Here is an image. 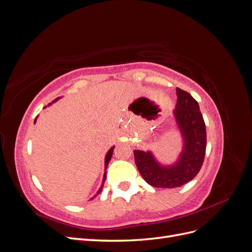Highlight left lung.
<instances>
[{"label": "left lung", "mask_w": 252, "mask_h": 252, "mask_svg": "<svg viewBox=\"0 0 252 252\" xmlns=\"http://www.w3.org/2000/svg\"><path fill=\"white\" fill-rule=\"evenodd\" d=\"M177 105L172 110L182 139V150L171 164L161 163L151 150H133L135 165L152 187L175 188L199 173L206 151V126L200 106L186 91L177 88Z\"/></svg>", "instance_id": "1"}]
</instances>
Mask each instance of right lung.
Wrapping results in <instances>:
<instances>
[{
    "mask_svg": "<svg viewBox=\"0 0 252 252\" xmlns=\"http://www.w3.org/2000/svg\"><path fill=\"white\" fill-rule=\"evenodd\" d=\"M60 98H61V97H57L56 100H53V101H52V103H49V104H48V106L52 105L53 103H56L57 101H59V100H60ZM45 108H46V107H45ZM36 119H37V117L34 119V124H35V122H36ZM113 149H114V146H112V147L107 151V154H106V156H105V162H104V166H105V167H104V170H105V171H104V175H103L102 184H101V187L98 188V190L96 191V193H95L93 197H90V201H91V200H94L96 195H98V194H100V193L102 192V189H103V187H104V183H105V180H106V172H107V171H106V169H107V166H108V164H109V162H110V159H111V157H112V154H113Z\"/></svg>",
    "mask_w": 252,
    "mask_h": 252,
    "instance_id": "add662e5",
    "label": "right lung"
}]
</instances>
